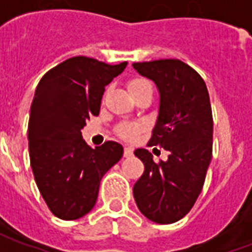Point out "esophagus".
<instances>
[{"label": "esophagus", "instance_id": "1", "mask_svg": "<svg viewBox=\"0 0 252 252\" xmlns=\"http://www.w3.org/2000/svg\"><path fill=\"white\" fill-rule=\"evenodd\" d=\"M132 154H133V148L132 147L124 148V157H126V158H129V157H132Z\"/></svg>", "mask_w": 252, "mask_h": 252}]
</instances>
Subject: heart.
Instances as JSON below:
<instances>
[{"instance_id": "obj_1", "label": "heart", "mask_w": 252, "mask_h": 252, "mask_svg": "<svg viewBox=\"0 0 252 252\" xmlns=\"http://www.w3.org/2000/svg\"><path fill=\"white\" fill-rule=\"evenodd\" d=\"M143 85H148L146 81H143V79H132L131 82L128 83V89L132 90V89H136L140 88ZM137 132V126H133V124H123L119 128V135L121 137H124V139H133L135 135H136Z\"/></svg>"}]
</instances>
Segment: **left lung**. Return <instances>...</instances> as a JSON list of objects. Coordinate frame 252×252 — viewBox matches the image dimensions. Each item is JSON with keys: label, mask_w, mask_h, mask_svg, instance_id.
Wrapping results in <instances>:
<instances>
[{"label": "left lung", "mask_w": 252, "mask_h": 252, "mask_svg": "<svg viewBox=\"0 0 252 252\" xmlns=\"http://www.w3.org/2000/svg\"><path fill=\"white\" fill-rule=\"evenodd\" d=\"M158 89L159 108L148 146H162L167 160L154 162L146 148L135 150L144 173L133 185L139 211L148 220L171 224L189 213L200 195L212 159L213 119L200 74L178 59L133 63Z\"/></svg>", "instance_id": "left-lung-1"}]
</instances>
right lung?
Wrapping results in <instances>:
<instances>
[{"label": "right lung", "mask_w": 252, "mask_h": 252, "mask_svg": "<svg viewBox=\"0 0 252 252\" xmlns=\"http://www.w3.org/2000/svg\"><path fill=\"white\" fill-rule=\"evenodd\" d=\"M126 64L71 58L44 74L36 88L28 123L31 167L50 211L62 220L93 209L102 177L123 157L117 142L89 147L81 129L98 115L105 86Z\"/></svg>", "instance_id": "obj_1"}]
</instances>
